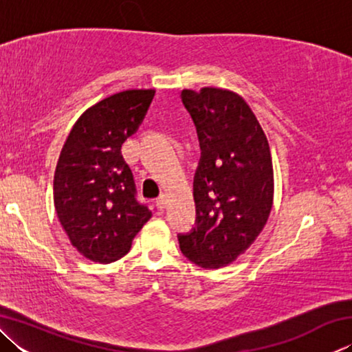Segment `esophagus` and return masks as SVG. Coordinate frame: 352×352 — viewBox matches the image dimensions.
<instances>
[{
    "mask_svg": "<svg viewBox=\"0 0 352 352\" xmlns=\"http://www.w3.org/2000/svg\"><path fill=\"white\" fill-rule=\"evenodd\" d=\"M155 205H157V208L160 211H163L166 205H168V199H166V195H160V197L155 200Z\"/></svg>",
    "mask_w": 352,
    "mask_h": 352,
    "instance_id": "1",
    "label": "esophagus"
}]
</instances>
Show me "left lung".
<instances>
[{"label":"left lung","instance_id":"left-lung-1","mask_svg":"<svg viewBox=\"0 0 352 352\" xmlns=\"http://www.w3.org/2000/svg\"><path fill=\"white\" fill-rule=\"evenodd\" d=\"M200 144L194 175L195 226L180 250L204 269L231 264L264 228L273 204L269 141L239 94L206 87L183 90Z\"/></svg>","mask_w":352,"mask_h":352}]
</instances>
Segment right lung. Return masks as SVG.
<instances>
[{
    "instance_id": "right-lung-1",
    "label": "right lung",
    "mask_w": 352,
    "mask_h": 352,
    "mask_svg": "<svg viewBox=\"0 0 352 352\" xmlns=\"http://www.w3.org/2000/svg\"><path fill=\"white\" fill-rule=\"evenodd\" d=\"M153 90L105 98L77 119L54 175V205L73 247L100 264L129 253L152 211L136 199L121 147L141 126Z\"/></svg>"
}]
</instances>
